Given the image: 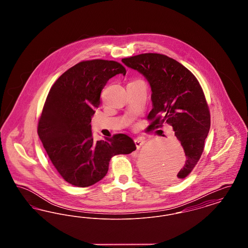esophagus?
<instances>
[{
  "label": "esophagus",
  "mask_w": 248,
  "mask_h": 248,
  "mask_svg": "<svg viewBox=\"0 0 248 248\" xmlns=\"http://www.w3.org/2000/svg\"><path fill=\"white\" fill-rule=\"evenodd\" d=\"M134 142H135V144H136L137 149H140L142 145L144 144L145 140H144V139H142V138H138V139H136V140H134Z\"/></svg>",
  "instance_id": "34e87169"
}]
</instances>
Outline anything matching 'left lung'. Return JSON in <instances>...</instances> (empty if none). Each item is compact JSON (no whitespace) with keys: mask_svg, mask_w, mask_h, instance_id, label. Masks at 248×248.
Instances as JSON below:
<instances>
[{"mask_svg":"<svg viewBox=\"0 0 248 248\" xmlns=\"http://www.w3.org/2000/svg\"><path fill=\"white\" fill-rule=\"evenodd\" d=\"M122 61L150 83L153 109L148 115L152 121L149 128L164 124L173 127L186 155L177 178H185L200 160L210 129V112L200 83L182 64L162 54H140ZM148 174L158 182L170 181L160 167L150 169Z\"/></svg>","mask_w":248,"mask_h":248,"instance_id":"8db88e82","label":"left lung"}]
</instances>
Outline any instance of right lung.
<instances>
[{
	"instance_id": "add662e5",
	"label": "right lung",
	"mask_w": 248,
	"mask_h": 248,
	"mask_svg": "<svg viewBox=\"0 0 248 248\" xmlns=\"http://www.w3.org/2000/svg\"><path fill=\"white\" fill-rule=\"evenodd\" d=\"M125 68L116 61H82L65 71L47 94L38 124V135L49 159L68 183L89 187L106 176L114 155L137 148L124 134L94 141L91 120L100 105L107 82Z\"/></svg>"
}]
</instances>
